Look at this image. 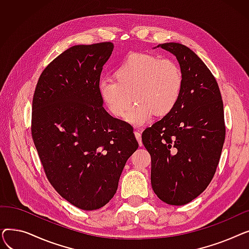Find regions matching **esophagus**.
<instances>
[{"label":"esophagus","mask_w":249,"mask_h":249,"mask_svg":"<svg viewBox=\"0 0 249 249\" xmlns=\"http://www.w3.org/2000/svg\"><path fill=\"white\" fill-rule=\"evenodd\" d=\"M134 134H135V137L139 143V145L142 146V140H141V132L140 131H134Z\"/></svg>","instance_id":"34e87169"}]
</instances>
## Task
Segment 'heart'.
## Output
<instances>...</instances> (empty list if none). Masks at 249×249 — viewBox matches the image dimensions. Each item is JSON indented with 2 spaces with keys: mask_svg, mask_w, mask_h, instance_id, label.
<instances>
[{
  "mask_svg": "<svg viewBox=\"0 0 249 249\" xmlns=\"http://www.w3.org/2000/svg\"><path fill=\"white\" fill-rule=\"evenodd\" d=\"M115 81L99 85L101 99L108 111L134 125L149 122L153 116L164 117L178 105L184 89V75L173 59L149 53H131L118 65Z\"/></svg>",
  "mask_w": 249,
  "mask_h": 249,
  "instance_id": "b5f03b06",
  "label": "heart"
}]
</instances>
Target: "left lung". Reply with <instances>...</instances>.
Here are the masks:
<instances>
[{
  "instance_id": "8db88e82",
  "label": "left lung",
  "mask_w": 249,
  "mask_h": 249,
  "mask_svg": "<svg viewBox=\"0 0 249 249\" xmlns=\"http://www.w3.org/2000/svg\"><path fill=\"white\" fill-rule=\"evenodd\" d=\"M173 53L184 75L172 113L146 128L142 142L151 156V186L164 203L181 206L210 184L225 140L223 102L214 75L189 47L158 45Z\"/></svg>"
}]
</instances>
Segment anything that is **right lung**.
Returning <instances> with one entry per match:
<instances>
[{
	"instance_id": "right-lung-1",
	"label": "right lung",
	"mask_w": 249,
	"mask_h": 249,
	"mask_svg": "<svg viewBox=\"0 0 249 249\" xmlns=\"http://www.w3.org/2000/svg\"><path fill=\"white\" fill-rule=\"evenodd\" d=\"M114 45H74L44 69L31 133L44 173L63 199L86 211L106 205L138 148L133 128L103 108L99 85Z\"/></svg>"
}]
</instances>
